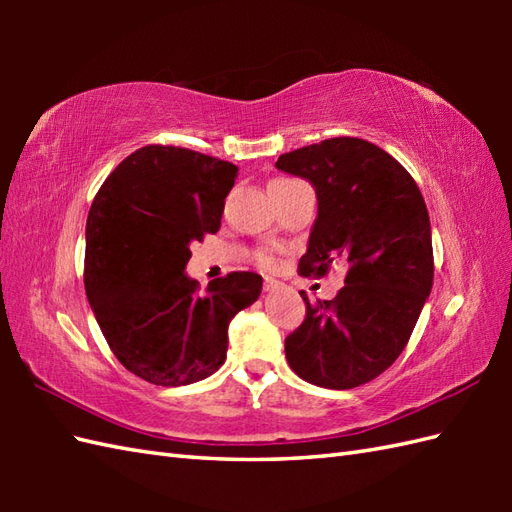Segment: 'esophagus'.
Returning <instances> with one entry per match:
<instances>
[{"mask_svg":"<svg viewBox=\"0 0 512 512\" xmlns=\"http://www.w3.org/2000/svg\"><path fill=\"white\" fill-rule=\"evenodd\" d=\"M279 288V281H275V279H266L264 281V290L266 292H273V290H277Z\"/></svg>","mask_w":512,"mask_h":512,"instance_id":"34e87169","label":"esophagus"}]
</instances>
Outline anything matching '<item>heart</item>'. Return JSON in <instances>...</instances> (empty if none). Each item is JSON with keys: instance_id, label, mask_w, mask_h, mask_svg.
<instances>
[{"instance_id": "obj_1", "label": "heart", "mask_w": 512, "mask_h": 512, "mask_svg": "<svg viewBox=\"0 0 512 512\" xmlns=\"http://www.w3.org/2000/svg\"><path fill=\"white\" fill-rule=\"evenodd\" d=\"M255 259H257V264L262 266V268H268V270L277 268V253H275L273 248H262V250H257V253H255Z\"/></svg>"}]
</instances>
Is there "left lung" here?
I'll return each mask as SVG.
<instances>
[{"instance_id": "left-lung-1", "label": "left lung", "mask_w": 512, "mask_h": 512, "mask_svg": "<svg viewBox=\"0 0 512 512\" xmlns=\"http://www.w3.org/2000/svg\"><path fill=\"white\" fill-rule=\"evenodd\" d=\"M277 169L306 178L319 200L301 275L323 277L345 259V286L310 303L286 336L292 372L325 389H352L405 350L433 286L427 204L409 171L363 138H328L281 154Z\"/></svg>"}]
</instances>
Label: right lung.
I'll return each mask as SVG.
<instances>
[{
	"mask_svg": "<svg viewBox=\"0 0 512 512\" xmlns=\"http://www.w3.org/2000/svg\"><path fill=\"white\" fill-rule=\"evenodd\" d=\"M233 162L173 145L136 149L96 193L85 226V295L121 365L160 387L191 385L226 361L228 323L262 292L228 273L204 292L184 275L191 242L220 231Z\"/></svg>",
	"mask_w": 512,
	"mask_h": 512,
	"instance_id": "add662e5",
	"label": "right lung"
}]
</instances>
